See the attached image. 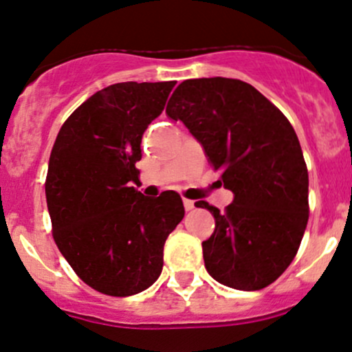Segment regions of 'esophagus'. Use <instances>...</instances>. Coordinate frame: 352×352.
<instances>
[{
    "mask_svg": "<svg viewBox=\"0 0 352 352\" xmlns=\"http://www.w3.org/2000/svg\"><path fill=\"white\" fill-rule=\"evenodd\" d=\"M184 207H186V210H192L194 209V201H190V199H184Z\"/></svg>",
    "mask_w": 352,
    "mask_h": 352,
    "instance_id": "obj_1",
    "label": "esophagus"
}]
</instances>
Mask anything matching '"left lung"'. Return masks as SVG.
Listing matches in <instances>:
<instances>
[{
	"label": "left lung",
	"mask_w": 352,
	"mask_h": 352,
	"mask_svg": "<svg viewBox=\"0 0 352 352\" xmlns=\"http://www.w3.org/2000/svg\"><path fill=\"white\" fill-rule=\"evenodd\" d=\"M166 114L186 124L234 194L224 212L195 202L216 219L202 243L206 270L236 290L268 287L295 258L309 221V173L290 121L251 84L226 77L184 80Z\"/></svg>",
	"instance_id": "1"
}]
</instances>
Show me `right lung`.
<instances>
[{
	"label": "right lung",
	"instance_id": "right-lung-1",
	"mask_svg": "<svg viewBox=\"0 0 352 352\" xmlns=\"http://www.w3.org/2000/svg\"><path fill=\"white\" fill-rule=\"evenodd\" d=\"M173 86L101 89L70 114L52 148L45 195L54 239L79 278L101 294L129 297L157 282L164 244L186 214L177 192L146 197L131 187L143 133Z\"/></svg>",
	"mask_w": 352,
	"mask_h": 352
}]
</instances>
